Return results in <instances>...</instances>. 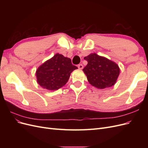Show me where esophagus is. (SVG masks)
<instances>
[{
    "instance_id": "obj_1",
    "label": "esophagus",
    "mask_w": 148,
    "mask_h": 148,
    "mask_svg": "<svg viewBox=\"0 0 148 148\" xmlns=\"http://www.w3.org/2000/svg\"><path fill=\"white\" fill-rule=\"evenodd\" d=\"M78 69H83V65H82V64H79L78 65Z\"/></svg>"
}]
</instances>
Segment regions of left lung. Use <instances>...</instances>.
Wrapping results in <instances>:
<instances>
[{
  "instance_id": "left-lung-1",
  "label": "left lung",
  "mask_w": 148,
  "mask_h": 148,
  "mask_svg": "<svg viewBox=\"0 0 148 148\" xmlns=\"http://www.w3.org/2000/svg\"><path fill=\"white\" fill-rule=\"evenodd\" d=\"M84 59L88 62V64L83 71L92 86L104 89L115 84L120 73L117 64L95 53L85 57Z\"/></svg>"
}]
</instances>
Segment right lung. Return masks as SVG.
I'll use <instances>...</instances> for the list:
<instances>
[{"label":"right lung","mask_w":148,"mask_h":148,"mask_svg":"<svg viewBox=\"0 0 148 148\" xmlns=\"http://www.w3.org/2000/svg\"><path fill=\"white\" fill-rule=\"evenodd\" d=\"M78 67L71 64L70 58L56 53L37 69V82L42 88L54 91L67 83L71 73Z\"/></svg>","instance_id":"add662e5"}]
</instances>
